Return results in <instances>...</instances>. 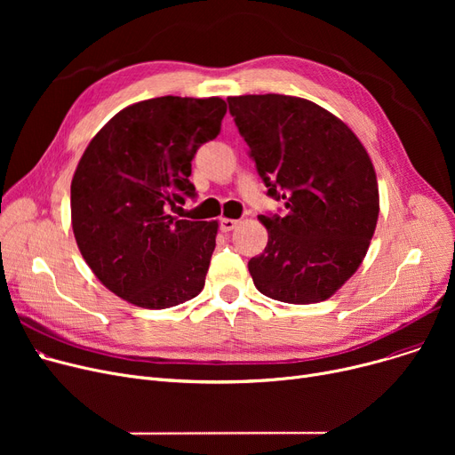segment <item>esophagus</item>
<instances>
[{"instance_id": "obj_1", "label": "esophagus", "mask_w": 455, "mask_h": 455, "mask_svg": "<svg viewBox=\"0 0 455 455\" xmlns=\"http://www.w3.org/2000/svg\"><path fill=\"white\" fill-rule=\"evenodd\" d=\"M237 223H240V221H237V220L221 218V220H220V228H221L223 232H230L232 228H235V227H237Z\"/></svg>"}]
</instances>
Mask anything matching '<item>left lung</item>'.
Masks as SVG:
<instances>
[{
  "mask_svg": "<svg viewBox=\"0 0 455 455\" xmlns=\"http://www.w3.org/2000/svg\"><path fill=\"white\" fill-rule=\"evenodd\" d=\"M228 110L249 156L285 213L259 215L266 251L249 259L259 293L290 304L326 300L369 249L379 201L372 162L323 107L291 95H237Z\"/></svg>",
  "mask_w": 455,
  "mask_h": 455,
  "instance_id": "left-lung-1",
  "label": "left lung"
}]
</instances>
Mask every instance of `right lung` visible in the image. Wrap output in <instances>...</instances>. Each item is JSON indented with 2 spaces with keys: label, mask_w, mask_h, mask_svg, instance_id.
<instances>
[{
  "label": "right lung",
  "mask_w": 455,
  "mask_h": 455,
  "mask_svg": "<svg viewBox=\"0 0 455 455\" xmlns=\"http://www.w3.org/2000/svg\"><path fill=\"white\" fill-rule=\"evenodd\" d=\"M220 98H155L117 112L93 136L71 180V225L86 264L131 304L164 309L197 297L215 221L172 215L188 197L191 160L221 132Z\"/></svg>",
  "instance_id": "right-lung-1"
}]
</instances>
